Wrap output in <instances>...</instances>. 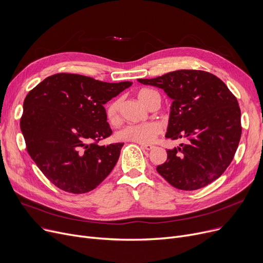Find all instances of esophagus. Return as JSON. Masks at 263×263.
Returning a JSON list of instances; mask_svg holds the SVG:
<instances>
[{
  "instance_id": "34e87169",
  "label": "esophagus",
  "mask_w": 263,
  "mask_h": 263,
  "mask_svg": "<svg viewBox=\"0 0 263 263\" xmlns=\"http://www.w3.org/2000/svg\"><path fill=\"white\" fill-rule=\"evenodd\" d=\"M141 147L143 149H146V150H153L155 148L154 145H141Z\"/></svg>"
}]
</instances>
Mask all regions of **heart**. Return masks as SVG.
I'll list each match as a JSON object with an SVG mask.
<instances>
[{
    "label": "heart",
    "mask_w": 263,
    "mask_h": 263,
    "mask_svg": "<svg viewBox=\"0 0 263 263\" xmlns=\"http://www.w3.org/2000/svg\"><path fill=\"white\" fill-rule=\"evenodd\" d=\"M159 95L153 89H141L137 92V98L147 107L156 99ZM120 99L110 101L105 109V115L109 122H116L119 119ZM161 134V127L157 122H143V123H130L120 128L115 133L116 140L121 142H132L140 145H148L154 143L157 137Z\"/></svg>",
    "instance_id": "obj_1"
}]
</instances>
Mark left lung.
<instances>
[{"label":"left lung","instance_id":"1","mask_svg":"<svg viewBox=\"0 0 263 263\" xmlns=\"http://www.w3.org/2000/svg\"><path fill=\"white\" fill-rule=\"evenodd\" d=\"M162 88L173 99L167 139L185 144L167 150L157 167L173 186L195 191L222 176L241 139V109L225 83L202 70H177L155 79H139Z\"/></svg>","mask_w":263,"mask_h":263}]
</instances>
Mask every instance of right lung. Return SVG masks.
<instances>
[{
  "label": "right lung",
  "instance_id": "right-lung-1",
  "mask_svg": "<svg viewBox=\"0 0 263 263\" xmlns=\"http://www.w3.org/2000/svg\"><path fill=\"white\" fill-rule=\"evenodd\" d=\"M131 84L57 73L26 95L20 128L27 153L55 186L83 194L112 172L123 143L98 145L112 134L103 105Z\"/></svg>",
  "mask_w": 263,
  "mask_h": 263
}]
</instances>
